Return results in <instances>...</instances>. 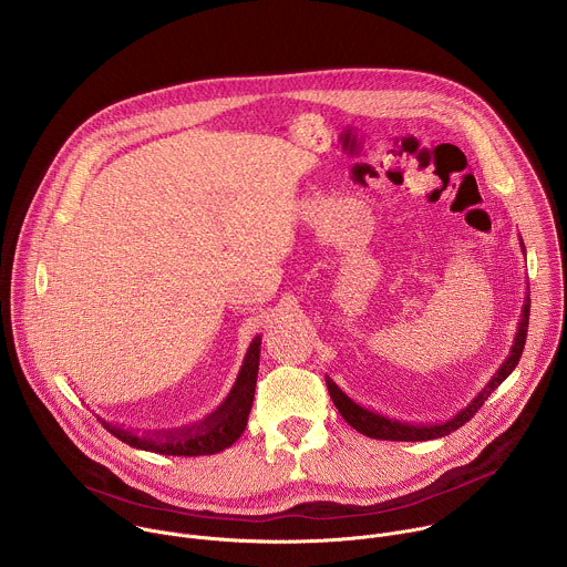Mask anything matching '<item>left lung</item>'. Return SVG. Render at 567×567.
Instances as JSON below:
<instances>
[{
    "label": "left lung",
    "mask_w": 567,
    "mask_h": 567,
    "mask_svg": "<svg viewBox=\"0 0 567 567\" xmlns=\"http://www.w3.org/2000/svg\"><path fill=\"white\" fill-rule=\"evenodd\" d=\"M522 244V250L524 248V241L519 239ZM530 290V288H528ZM528 319H530V292H526V299H524V308H522V319H519V328H517V334H515V343L511 348V354L508 359L502 363V368L495 372V377L488 380V384L471 400V404H466V409H462L457 415H453L451 420L446 422H440V424H406V422H400V420H389L380 413H374L361 404H357L343 389H339V384L330 377H326L328 382V391H330V398L334 402V406L339 409V413L346 417V422L350 426H354L359 433L368 435V437H377V440H393V442H422V440H435V437H444L449 435L451 431L460 429L464 422H468L477 409L484 404V400H488V395L506 380V378L513 374V370L517 368L519 359H522V352H524V346H526V334H528Z\"/></svg>",
    "instance_id": "obj_1"
}]
</instances>
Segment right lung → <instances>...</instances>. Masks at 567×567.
Here are the masks:
<instances>
[{
  "instance_id": "add662e5",
  "label": "right lung",
  "mask_w": 567,
  "mask_h": 567,
  "mask_svg": "<svg viewBox=\"0 0 567 567\" xmlns=\"http://www.w3.org/2000/svg\"><path fill=\"white\" fill-rule=\"evenodd\" d=\"M259 346L261 339H255L244 357V365L237 374V380L226 395V400L219 404L215 413H210L204 422L197 426H190L189 431L183 433H132L123 426L105 424V429L123 440L125 444L161 455H185V457H197V455H213L239 440V435L246 429L248 413L255 398V384H257V372H259Z\"/></svg>"
}]
</instances>
